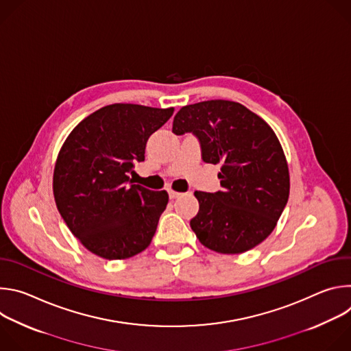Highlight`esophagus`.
I'll list each match as a JSON object with an SVG mask.
<instances>
[{
  "mask_svg": "<svg viewBox=\"0 0 351 351\" xmlns=\"http://www.w3.org/2000/svg\"><path fill=\"white\" fill-rule=\"evenodd\" d=\"M168 193H169V197L171 198H178L182 193H178V191H175V190H168Z\"/></svg>",
  "mask_w": 351,
  "mask_h": 351,
  "instance_id": "1",
  "label": "esophagus"
}]
</instances>
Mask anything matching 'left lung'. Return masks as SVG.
<instances>
[{
  "label": "left lung",
  "mask_w": 351,
  "mask_h": 351,
  "mask_svg": "<svg viewBox=\"0 0 351 351\" xmlns=\"http://www.w3.org/2000/svg\"><path fill=\"white\" fill-rule=\"evenodd\" d=\"M172 132L194 133L203 160L221 164L222 191H195L199 210L190 226L203 245L240 254L275 229L289 199V167L272 128L244 106L210 99L182 107Z\"/></svg>",
  "instance_id": "obj_1"
}]
</instances>
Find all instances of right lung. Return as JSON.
<instances>
[{
    "instance_id": "obj_1",
    "label": "right lung",
    "mask_w": 351,
    "mask_h": 351,
    "mask_svg": "<svg viewBox=\"0 0 351 351\" xmlns=\"http://www.w3.org/2000/svg\"><path fill=\"white\" fill-rule=\"evenodd\" d=\"M173 111L111 104L84 118L64 141L53 176L56 204L93 254L126 260L152 243L169 197L129 184V173L134 161H144L148 137Z\"/></svg>"
}]
</instances>
